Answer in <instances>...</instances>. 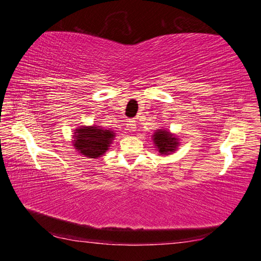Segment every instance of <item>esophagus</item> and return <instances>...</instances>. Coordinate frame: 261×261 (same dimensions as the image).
I'll return each mask as SVG.
<instances>
[{
	"label": "esophagus",
	"mask_w": 261,
	"mask_h": 261,
	"mask_svg": "<svg viewBox=\"0 0 261 261\" xmlns=\"http://www.w3.org/2000/svg\"><path fill=\"white\" fill-rule=\"evenodd\" d=\"M126 127H127V130H129V131H136V129H137V121H135V120L127 121Z\"/></svg>",
	"instance_id": "34e87169"
}]
</instances>
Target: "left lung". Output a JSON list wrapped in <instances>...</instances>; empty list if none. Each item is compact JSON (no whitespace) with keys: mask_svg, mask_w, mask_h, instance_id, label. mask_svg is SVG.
Masks as SVG:
<instances>
[{"mask_svg":"<svg viewBox=\"0 0 261 261\" xmlns=\"http://www.w3.org/2000/svg\"><path fill=\"white\" fill-rule=\"evenodd\" d=\"M152 140L154 143V146H155L156 151L161 155H169V154H173L179 146V138L175 134H171V132L168 129H158L154 132L152 136Z\"/></svg>","mask_w":261,"mask_h":261,"instance_id":"obj_1","label":"left lung"}]
</instances>
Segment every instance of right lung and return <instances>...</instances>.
I'll list each match as a JSON object with an SVG mask.
<instances>
[{
    "instance_id": "obj_1",
    "label": "right lung",
    "mask_w": 261,
    "mask_h": 261,
    "mask_svg": "<svg viewBox=\"0 0 261 261\" xmlns=\"http://www.w3.org/2000/svg\"><path fill=\"white\" fill-rule=\"evenodd\" d=\"M115 138L113 130L99 125H81L76 127L72 136V145L82 156L99 159L105 155Z\"/></svg>"
}]
</instances>
